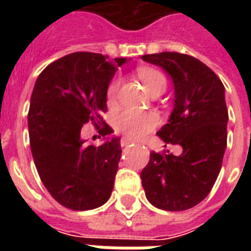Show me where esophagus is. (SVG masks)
<instances>
[{
	"instance_id": "34e87169",
	"label": "esophagus",
	"mask_w": 251,
	"mask_h": 251,
	"mask_svg": "<svg viewBox=\"0 0 251 251\" xmlns=\"http://www.w3.org/2000/svg\"><path fill=\"white\" fill-rule=\"evenodd\" d=\"M133 140H127V138H122V140H121V147L124 148V147H127V145H130V144H133Z\"/></svg>"
}]
</instances>
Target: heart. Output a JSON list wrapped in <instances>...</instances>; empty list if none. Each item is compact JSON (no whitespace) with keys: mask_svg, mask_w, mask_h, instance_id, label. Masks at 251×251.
<instances>
[{"mask_svg":"<svg viewBox=\"0 0 251 251\" xmlns=\"http://www.w3.org/2000/svg\"><path fill=\"white\" fill-rule=\"evenodd\" d=\"M137 75L141 79L144 86L147 87L149 93L152 94L158 90H165L167 87V79L163 72L154 68L142 67L137 71ZM120 88V80L113 79L106 90V99L109 106H113L117 100V94ZM158 124V115L153 111H136V110H124L115 117L114 129L117 133L127 138H140L145 136L147 133L152 131Z\"/></svg>","mask_w":251,"mask_h":251,"instance_id":"1","label":"heart"}]
</instances>
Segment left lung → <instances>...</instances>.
I'll return each instance as SVG.
<instances>
[{
    "instance_id": "1",
    "label": "left lung",
    "mask_w": 251,
    "mask_h": 251,
    "mask_svg": "<svg viewBox=\"0 0 251 251\" xmlns=\"http://www.w3.org/2000/svg\"><path fill=\"white\" fill-rule=\"evenodd\" d=\"M163 67L175 84V107L169 122L157 131L183 152L151 153L141 172L147 199L165 211H184L210 194L219 175L227 145L225 86L215 72L196 57L179 52L144 55Z\"/></svg>"
}]
</instances>
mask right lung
<instances>
[{"instance_id":"add662e5","label":"right lung","mask_w":251,"mask_h":251,"mask_svg":"<svg viewBox=\"0 0 251 251\" xmlns=\"http://www.w3.org/2000/svg\"><path fill=\"white\" fill-rule=\"evenodd\" d=\"M124 57L75 52L41 72L30 97L29 144L43 184L57 203L93 210L109 200L121 158L120 138L87 144L82 127L91 122L99 137L113 133L103 121L106 90Z\"/></svg>"}]
</instances>
